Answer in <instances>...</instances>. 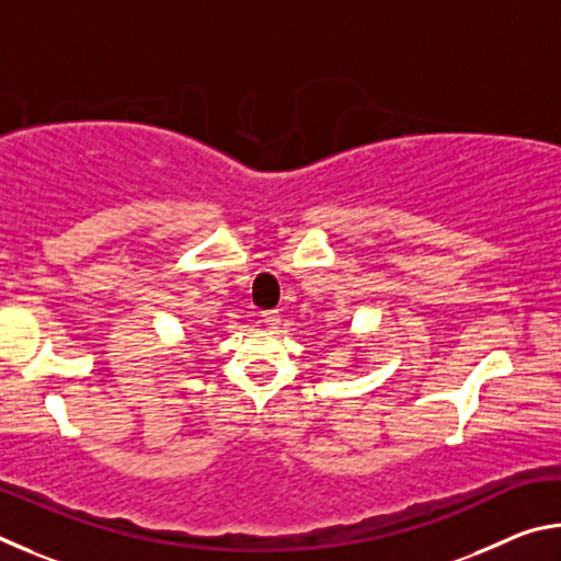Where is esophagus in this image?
<instances>
[{
    "instance_id": "1",
    "label": "esophagus",
    "mask_w": 561,
    "mask_h": 561,
    "mask_svg": "<svg viewBox=\"0 0 561 561\" xmlns=\"http://www.w3.org/2000/svg\"><path fill=\"white\" fill-rule=\"evenodd\" d=\"M260 321L267 329H277L279 327V321H282V317H279V311H262L260 314Z\"/></svg>"
}]
</instances>
